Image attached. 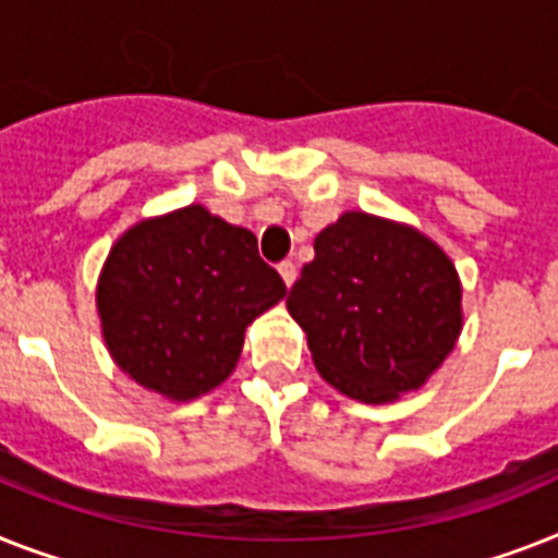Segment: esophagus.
<instances>
[{"instance_id":"esophagus-1","label":"esophagus","mask_w":558,"mask_h":558,"mask_svg":"<svg viewBox=\"0 0 558 558\" xmlns=\"http://www.w3.org/2000/svg\"><path fill=\"white\" fill-rule=\"evenodd\" d=\"M279 274H282V279H284V284H288V288L296 282V265H293L290 259L279 262Z\"/></svg>"}]
</instances>
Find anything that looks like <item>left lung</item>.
<instances>
[{
    "label": "left lung",
    "instance_id": "1",
    "mask_svg": "<svg viewBox=\"0 0 558 558\" xmlns=\"http://www.w3.org/2000/svg\"><path fill=\"white\" fill-rule=\"evenodd\" d=\"M288 293L316 371L367 404L399 399L453 351L462 288L450 259L418 230L344 214L313 242Z\"/></svg>",
    "mask_w": 558,
    "mask_h": 558
}]
</instances>
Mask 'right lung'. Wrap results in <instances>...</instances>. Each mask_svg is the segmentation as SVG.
Wrapping results in <instances>:
<instances>
[{"label": "right lung", "mask_w": 558, "mask_h": 558, "mask_svg": "<svg viewBox=\"0 0 558 558\" xmlns=\"http://www.w3.org/2000/svg\"><path fill=\"white\" fill-rule=\"evenodd\" d=\"M284 293L251 230L191 205L119 239L96 305L117 365L147 390L187 402L228 379L245 328Z\"/></svg>", "instance_id": "right-lung-1"}]
</instances>
